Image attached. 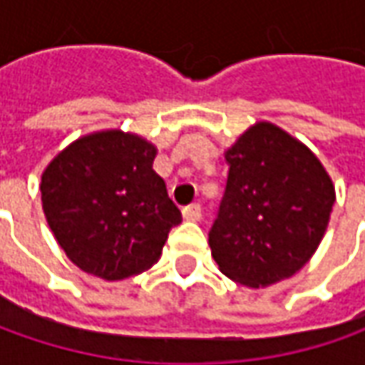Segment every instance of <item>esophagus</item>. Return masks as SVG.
Segmentation results:
<instances>
[{
	"mask_svg": "<svg viewBox=\"0 0 365 365\" xmlns=\"http://www.w3.org/2000/svg\"><path fill=\"white\" fill-rule=\"evenodd\" d=\"M182 217L187 221H199L203 217V211H201V205L199 203H190L182 209Z\"/></svg>",
	"mask_w": 365,
	"mask_h": 365,
	"instance_id": "esophagus-1",
	"label": "esophagus"
}]
</instances>
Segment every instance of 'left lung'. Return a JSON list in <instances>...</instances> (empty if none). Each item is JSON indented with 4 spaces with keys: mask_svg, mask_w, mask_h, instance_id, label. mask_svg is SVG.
<instances>
[{
    "mask_svg": "<svg viewBox=\"0 0 365 365\" xmlns=\"http://www.w3.org/2000/svg\"><path fill=\"white\" fill-rule=\"evenodd\" d=\"M227 185L209 232L219 270L245 287L297 274L321 244L335 187L309 148L268 121L227 152Z\"/></svg>",
    "mask_w": 365,
    "mask_h": 365,
    "instance_id": "8db88e82",
    "label": "left lung"
}]
</instances>
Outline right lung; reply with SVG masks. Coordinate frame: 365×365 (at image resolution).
<instances>
[{"label": "right lung", "mask_w": 365, "mask_h": 365, "mask_svg": "<svg viewBox=\"0 0 365 365\" xmlns=\"http://www.w3.org/2000/svg\"><path fill=\"white\" fill-rule=\"evenodd\" d=\"M156 146L121 130L83 135L42 173V209L58 245L83 272L123 280L158 262L182 221L154 173Z\"/></svg>", "instance_id": "right-lung-1"}]
</instances>
